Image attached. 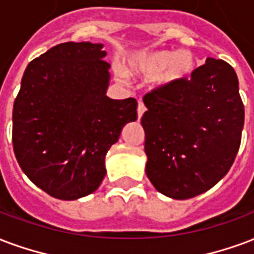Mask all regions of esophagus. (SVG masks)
<instances>
[{"instance_id": "1", "label": "esophagus", "mask_w": 254, "mask_h": 254, "mask_svg": "<svg viewBox=\"0 0 254 254\" xmlns=\"http://www.w3.org/2000/svg\"><path fill=\"white\" fill-rule=\"evenodd\" d=\"M145 105H144V102L142 101H138V106H137V117H138V120L142 117V114H144V112H145Z\"/></svg>"}]
</instances>
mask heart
I'll list each match as a JSON object with an SVG mask.
<instances>
[{
    "mask_svg": "<svg viewBox=\"0 0 254 254\" xmlns=\"http://www.w3.org/2000/svg\"><path fill=\"white\" fill-rule=\"evenodd\" d=\"M132 68L145 75L160 73V80L171 83L187 78L195 69V58L190 51L171 52L167 50L145 52L132 62Z\"/></svg>",
    "mask_w": 254,
    "mask_h": 254,
    "instance_id": "1",
    "label": "heart"
}]
</instances>
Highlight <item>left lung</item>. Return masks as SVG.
<instances>
[{
	"label": "left lung",
	"mask_w": 254,
	"mask_h": 254,
	"mask_svg": "<svg viewBox=\"0 0 254 254\" xmlns=\"http://www.w3.org/2000/svg\"><path fill=\"white\" fill-rule=\"evenodd\" d=\"M142 101L145 172L155 189L189 199L217 185L237 156L245 118L232 65L207 59L190 79L160 84Z\"/></svg>",
	"instance_id": "obj_1"
}]
</instances>
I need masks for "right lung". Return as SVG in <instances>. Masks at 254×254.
Returning <instances> with one entry per match:
<instances>
[{
	"mask_svg": "<svg viewBox=\"0 0 254 254\" xmlns=\"http://www.w3.org/2000/svg\"><path fill=\"white\" fill-rule=\"evenodd\" d=\"M102 44L62 43L27 65L13 105V151L24 174L47 194L72 200L102 183L105 156L137 101L106 97Z\"/></svg>",
	"mask_w": 254,
	"mask_h": 254,
	"instance_id": "1",
	"label": "right lung"
}]
</instances>
